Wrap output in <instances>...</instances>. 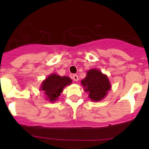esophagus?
Wrapping results in <instances>:
<instances>
[{
    "instance_id": "esophagus-1",
    "label": "esophagus",
    "mask_w": 149,
    "mask_h": 149,
    "mask_svg": "<svg viewBox=\"0 0 149 149\" xmlns=\"http://www.w3.org/2000/svg\"><path fill=\"white\" fill-rule=\"evenodd\" d=\"M73 79L75 81H79V76H78V75L76 74L73 75Z\"/></svg>"
}]
</instances>
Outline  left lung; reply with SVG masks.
Returning <instances> with one entry per match:
<instances>
[{
    "label": "left lung",
    "instance_id": "left-lung-1",
    "mask_svg": "<svg viewBox=\"0 0 149 149\" xmlns=\"http://www.w3.org/2000/svg\"><path fill=\"white\" fill-rule=\"evenodd\" d=\"M84 91L88 92L91 101L98 102L106 97L110 90L111 85L108 77L98 69H91L86 73V76L81 81Z\"/></svg>",
    "mask_w": 149,
    "mask_h": 149
}]
</instances>
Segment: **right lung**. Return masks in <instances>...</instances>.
Here are the masks:
<instances>
[{"instance_id":"add662e5","label":"right lung","mask_w":149,"mask_h":149,"mask_svg":"<svg viewBox=\"0 0 149 149\" xmlns=\"http://www.w3.org/2000/svg\"><path fill=\"white\" fill-rule=\"evenodd\" d=\"M71 79L67 76H60L53 73L43 81L40 90L46 95V99L51 102H54L60 97L61 93L66 86L71 84Z\"/></svg>"}]
</instances>
